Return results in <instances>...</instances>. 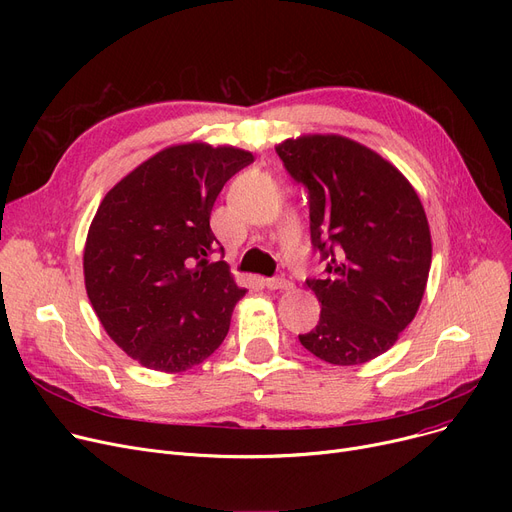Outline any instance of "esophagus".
Wrapping results in <instances>:
<instances>
[{
    "label": "esophagus",
    "instance_id": "esophagus-1",
    "mask_svg": "<svg viewBox=\"0 0 512 512\" xmlns=\"http://www.w3.org/2000/svg\"><path fill=\"white\" fill-rule=\"evenodd\" d=\"M265 286L270 290H288L292 284L284 276H276V278H265Z\"/></svg>",
    "mask_w": 512,
    "mask_h": 512
}]
</instances>
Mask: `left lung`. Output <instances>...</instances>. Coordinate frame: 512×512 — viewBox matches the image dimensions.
Segmentation results:
<instances>
[{"instance_id":"8db88e82","label":"left lung","mask_w":512,"mask_h":512,"mask_svg":"<svg viewBox=\"0 0 512 512\" xmlns=\"http://www.w3.org/2000/svg\"><path fill=\"white\" fill-rule=\"evenodd\" d=\"M276 153L305 186L311 245L324 261L321 278H307L321 313L301 344L332 365L380 357L413 321L432 265L415 188L390 161L338 134L288 139Z\"/></svg>"}]
</instances>
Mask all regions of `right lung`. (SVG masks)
Masks as SVG:
<instances>
[{"label": "right lung", "mask_w": 512, "mask_h": 512, "mask_svg": "<svg viewBox=\"0 0 512 512\" xmlns=\"http://www.w3.org/2000/svg\"><path fill=\"white\" fill-rule=\"evenodd\" d=\"M253 153L174 145L124 176L95 213L85 245V286L105 332L147 369L178 373L203 363L242 299L209 228L224 184Z\"/></svg>", "instance_id": "1"}]
</instances>
